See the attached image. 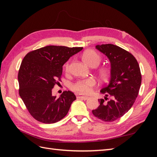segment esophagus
I'll list each match as a JSON object with an SVG mask.
<instances>
[{
    "instance_id": "34e87169",
    "label": "esophagus",
    "mask_w": 157,
    "mask_h": 157,
    "mask_svg": "<svg viewBox=\"0 0 157 157\" xmlns=\"http://www.w3.org/2000/svg\"><path fill=\"white\" fill-rule=\"evenodd\" d=\"M77 98H78V99H84V100H86V99H88V97H87V96H81V95H80V94H77Z\"/></svg>"
}]
</instances>
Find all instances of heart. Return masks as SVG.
<instances>
[{"label":"heart","mask_w":157,"mask_h":157,"mask_svg":"<svg viewBox=\"0 0 157 157\" xmlns=\"http://www.w3.org/2000/svg\"><path fill=\"white\" fill-rule=\"evenodd\" d=\"M82 61L85 64L92 67H96L100 64L101 61V57L96 52L92 50H88L82 54ZM70 65L69 63L65 65V70L66 73L69 71ZM99 74L103 78H106L109 72L108 70L105 68H102L99 70ZM96 82L92 78H88L84 80H78L71 86V89L74 92L80 94H88L92 91V88L96 85Z\"/></svg>","instance_id":"heart-1"}]
</instances>
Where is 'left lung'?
<instances>
[{"label": "left lung", "instance_id": "1", "mask_svg": "<svg viewBox=\"0 0 157 157\" xmlns=\"http://www.w3.org/2000/svg\"><path fill=\"white\" fill-rule=\"evenodd\" d=\"M96 49L105 54L111 63L109 82L101 92L109 96L107 102L98 99L99 107L92 110L93 115L103 121H115L126 114L134 103L141 83V75L138 63L130 52L111 44L96 45Z\"/></svg>", "mask_w": 157, "mask_h": 157}]
</instances>
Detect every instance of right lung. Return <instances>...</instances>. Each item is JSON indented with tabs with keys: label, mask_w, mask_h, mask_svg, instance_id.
I'll use <instances>...</instances> for the list:
<instances>
[{
	"label": "right lung",
	"mask_w": 157,
	"mask_h": 157,
	"mask_svg": "<svg viewBox=\"0 0 157 157\" xmlns=\"http://www.w3.org/2000/svg\"><path fill=\"white\" fill-rule=\"evenodd\" d=\"M82 47L47 46L29 52L18 73L19 94L31 116L36 121L52 124L64 118L76 99L73 92L64 91L53 96L52 88L62 75L63 65Z\"/></svg>",
	"instance_id": "1"
}]
</instances>
